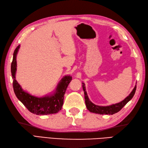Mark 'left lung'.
Segmentation results:
<instances>
[{"instance_id": "1", "label": "left lung", "mask_w": 148, "mask_h": 148, "mask_svg": "<svg viewBox=\"0 0 148 148\" xmlns=\"http://www.w3.org/2000/svg\"><path fill=\"white\" fill-rule=\"evenodd\" d=\"M82 88L83 90L84 91V98H85V103L86 106L87 107V109L90 112L93 113L99 114H109L112 115L114 114L117 113L119 112L121 109H122L125 105H126L129 101H130L132 97H133L136 90V85L134 88L133 90H132V92L130 93L127 97L122 101L119 103H116L114 104H112L110 106H97L93 104L91 101H90L89 99L88 94L86 91V88L85 84L84 82L82 83Z\"/></svg>"}]
</instances>
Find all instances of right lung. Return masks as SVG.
I'll return each mask as SVG.
<instances>
[{"instance_id":"1","label":"right lung","mask_w":148,"mask_h":148,"mask_svg":"<svg viewBox=\"0 0 148 148\" xmlns=\"http://www.w3.org/2000/svg\"><path fill=\"white\" fill-rule=\"evenodd\" d=\"M20 45L15 49L11 64V73L13 79V88L15 94L28 110L37 115H47L58 112L62 109L64 97L68 85L72 80L71 75L64 76L57 86L55 92L44 97H36L24 91L16 80L17 70V54Z\"/></svg>"}]
</instances>
